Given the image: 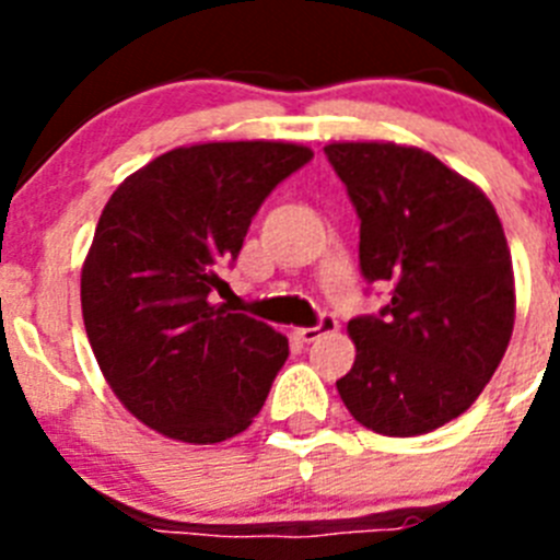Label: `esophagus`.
Returning <instances> with one entry per match:
<instances>
[{
    "label": "esophagus",
    "mask_w": 560,
    "mask_h": 560,
    "mask_svg": "<svg viewBox=\"0 0 560 560\" xmlns=\"http://www.w3.org/2000/svg\"><path fill=\"white\" fill-rule=\"evenodd\" d=\"M336 328H339V323H336V316L323 314V319H319V323H316L314 328H296L294 334L300 336V339H303V341H316V339H319V336L334 334Z\"/></svg>",
    "instance_id": "1"
}]
</instances>
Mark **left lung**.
<instances>
[{"label": "left lung", "mask_w": 560, "mask_h": 560, "mask_svg": "<svg viewBox=\"0 0 560 560\" xmlns=\"http://www.w3.org/2000/svg\"><path fill=\"white\" fill-rule=\"evenodd\" d=\"M325 153L359 212L361 275L393 296L348 323L355 361L336 389L373 432H434L479 398L511 341L516 285L502 221L429 151L330 142Z\"/></svg>", "instance_id": "obj_1"}]
</instances>
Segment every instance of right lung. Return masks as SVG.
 <instances>
[{
  "label": "right lung",
  "instance_id": "add662e5",
  "mask_svg": "<svg viewBox=\"0 0 560 560\" xmlns=\"http://www.w3.org/2000/svg\"><path fill=\"white\" fill-rule=\"evenodd\" d=\"M314 151L294 142H201L131 173L97 221L81 308L103 378L153 432L210 446L249 427L289 339L212 305L255 212Z\"/></svg>",
  "mask_w": 560,
  "mask_h": 560
}]
</instances>
